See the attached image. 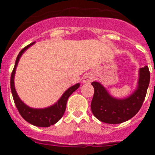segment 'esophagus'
Segmentation results:
<instances>
[{
	"instance_id": "esophagus-1",
	"label": "esophagus",
	"mask_w": 155,
	"mask_h": 155,
	"mask_svg": "<svg viewBox=\"0 0 155 155\" xmlns=\"http://www.w3.org/2000/svg\"><path fill=\"white\" fill-rule=\"evenodd\" d=\"M93 81V78L91 74H86L83 78V81L84 83H90Z\"/></svg>"
}]
</instances>
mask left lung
Masks as SVG:
<instances>
[{
	"label": "left lung",
	"instance_id": "obj_1",
	"mask_svg": "<svg viewBox=\"0 0 155 155\" xmlns=\"http://www.w3.org/2000/svg\"><path fill=\"white\" fill-rule=\"evenodd\" d=\"M150 83L148 67L140 69L137 88L124 99L113 98L98 82L91 83L94 92L91 103L93 115L100 121L110 124H121L134 117L140 109Z\"/></svg>",
	"mask_w": 155,
	"mask_h": 155
}]
</instances>
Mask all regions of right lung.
<instances>
[{"label":"right lung","mask_w":155,"mask_h":155,"mask_svg":"<svg viewBox=\"0 0 155 155\" xmlns=\"http://www.w3.org/2000/svg\"><path fill=\"white\" fill-rule=\"evenodd\" d=\"M34 42H31V44L28 45L25 48H23L22 50L20 51V53H18V55L15 61V64L12 75H11V89H12L14 102H15V104L16 107H17L20 115L22 116V118L25 120H26L28 123L34 126H36V127H50V126L55 124L57 122H58L59 120H61L66 110V105H67L68 98L75 90L78 88L80 84H76L75 85L69 87L64 93V94L59 99L58 102L55 105H52V106L49 108L40 109H32V108L28 107L25 104L23 103L22 101L19 98L17 92L15 91V88L14 77H15V73L16 67H17L19 59L21 57V54L31 45L33 44Z\"/></svg>","instance_id":"obj_1"}]
</instances>
